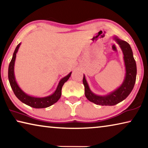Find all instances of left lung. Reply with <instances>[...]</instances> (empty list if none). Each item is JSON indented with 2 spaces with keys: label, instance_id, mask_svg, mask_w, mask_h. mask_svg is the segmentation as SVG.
<instances>
[{
  "label": "left lung",
  "instance_id": "8db88e82",
  "mask_svg": "<svg viewBox=\"0 0 148 148\" xmlns=\"http://www.w3.org/2000/svg\"><path fill=\"white\" fill-rule=\"evenodd\" d=\"M114 40L122 50L125 66V76L123 82L119 87L106 95L95 94L90 89L89 85L84 74L83 84L85 87V95L86 98L93 103L101 106H114L127 98L134 86L136 77V64L134 59L132 49L129 43L119 39L116 36Z\"/></svg>",
  "mask_w": 148,
  "mask_h": 148
}]
</instances>
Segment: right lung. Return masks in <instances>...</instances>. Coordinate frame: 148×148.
Masks as SVG:
<instances>
[{"instance_id": "1", "label": "right lung", "mask_w": 148, "mask_h": 148, "mask_svg": "<svg viewBox=\"0 0 148 148\" xmlns=\"http://www.w3.org/2000/svg\"><path fill=\"white\" fill-rule=\"evenodd\" d=\"M20 45H21V43L17 45L16 49H15L13 57H12L11 61L10 62L8 67V79L15 95L23 103L28 105L31 107L34 108H44L51 106V105H53L59 101V99L61 96V89L62 86L71 77L72 72H70L67 76L62 77L60 80L58 86L57 87V89L53 94L44 97H35L27 95L19 87L14 74V65L16 58V53L19 48Z\"/></svg>"}]
</instances>
